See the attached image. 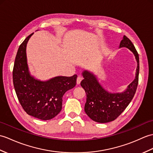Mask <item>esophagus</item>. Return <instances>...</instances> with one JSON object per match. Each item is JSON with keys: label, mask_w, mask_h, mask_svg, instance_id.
I'll return each mask as SVG.
<instances>
[{"label": "esophagus", "mask_w": 153, "mask_h": 153, "mask_svg": "<svg viewBox=\"0 0 153 153\" xmlns=\"http://www.w3.org/2000/svg\"><path fill=\"white\" fill-rule=\"evenodd\" d=\"M81 80H82V77H81V76H78L77 78V85L80 84Z\"/></svg>", "instance_id": "esophagus-1"}]
</instances>
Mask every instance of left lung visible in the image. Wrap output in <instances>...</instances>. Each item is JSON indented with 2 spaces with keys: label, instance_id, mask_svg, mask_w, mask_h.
<instances>
[{
  "label": "left lung",
  "instance_id": "obj_1",
  "mask_svg": "<svg viewBox=\"0 0 153 153\" xmlns=\"http://www.w3.org/2000/svg\"><path fill=\"white\" fill-rule=\"evenodd\" d=\"M125 47L132 51L137 60L136 77L126 90L121 93H111L105 91L99 83L93 73L85 70L83 72L84 79L81 85L86 93L87 101L85 111L90 118L100 123H105L115 120L124 111L136 93L139 78V55L132 42L126 36L120 43L119 48Z\"/></svg>",
  "mask_w": 153,
  "mask_h": 153
}]
</instances>
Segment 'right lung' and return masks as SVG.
Instances as JSON below:
<instances>
[{
	"label": "right lung",
	"instance_id": "1",
	"mask_svg": "<svg viewBox=\"0 0 153 153\" xmlns=\"http://www.w3.org/2000/svg\"><path fill=\"white\" fill-rule=\"evenodd\" d=\"M34 33L19 45L13 69V83L19 102L28 115L41 120L54 118L62 109V97L76 85L77 75L57 76L46 81L36 79L28 70L26 48Z\"/></svg>",
	"mask_w": 153,
	"mask_h": 153
}]
</instances>
